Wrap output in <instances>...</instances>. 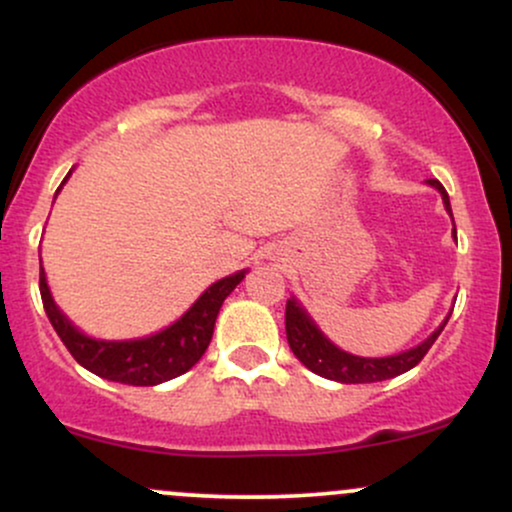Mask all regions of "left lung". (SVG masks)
I'll return each instance as SVG.
<instances>
[{"label": "left lung", "instance_id": "1", "mask_svg": "<svg viewBox=\"0 0 512 512\" xmlns=\"http://www.w3.org/2000/svg\"><path fill=\"white\" fill-rule=\"evenodd\" d=\"M426 182L440 192L445 211H448L452 219L450 197L448 192H445V187L440 185L438 180H426ZM452 236H455V228H452ZM450 315L452 310L421 344L411 346V349L399 351V354H392V356L370 358V356L349 354V351L339 349L337 344L330 342V337L317 327V322L310 317L308 310H305V305L298 301L296 296H291L289 301H286V339H289L291 351L296 354L298 361H301L308 370H313V373L322 375V378L334 380V383H346V385L380 383V380L397 378V375L407 373V370L414 368L416 363L428 354V349H431L433 342H436L438 334L443 332V327L448 325Z\"/></svg>", "mask_w": 512, "mask_h": 512}]
</instances>
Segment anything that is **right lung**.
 <instances>
[{"mask_svg": "<svg viewBox=\"0 0 512 512\" xmlns=\"http://www.w3.org/2000/svg\"><path fill=\"white\" fill-rule=\"evenodd\" d=\"M72 170L57 187V195H60ZM245 274H248V269H240L236 274L214 281L178 320L170 322L163 330L137 339H98L81 332L52 298L43 264H40V296H43L45 313H48L52 327L60 334L76 363L96 373L98 378L113 380V383L154 387L187 373L204 356L211 334H214L221 305L245 279Z\"/></svg>", "mask_w": 512, "mask_h": 512, "instance_id": "right-lung-1", "label": "right lung"}]
</instances>
